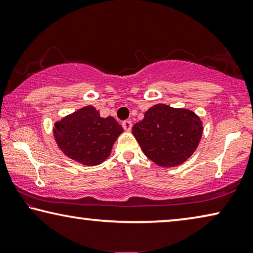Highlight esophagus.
I'll use <instances>...</instances> for the list:
<instances>
[{
  "label": "esophagus",
  "mask_w": 253,
  "mask_h": 253,
  "mask_svg": "<svg viewBox=\"0 0 253 253\" xmlns=\"http://www.w3.org/2000/svg\"><path fill=\"white\" fill-rule=\"evenodd\" d=\"M123 127L125 130L129 131L131 129V122H129V120H125V122H123Z\"/></svg>",
  "instance_id": "1"
}]
</instances>
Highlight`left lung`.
Returning <instances> with one entry per match:
<instances>
[{"label":"left lung","mask_w":253,"mask_h":253,"mask_svg":"<svg viewBox=\"0 0 253 253\" xmlns=\"http://www.w3.org/2000/svg\"><path fill=\"white\" fill-rule=\"evenodd\" d=\"M146 157L160 167L182 165L197 150L202 122L193 111L156 104L131 128Z\"/></svg>","instance_id":"1"}]
</instances>
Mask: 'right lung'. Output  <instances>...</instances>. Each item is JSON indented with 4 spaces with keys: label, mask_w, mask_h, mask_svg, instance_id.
I'll return each mask as SVG.
<instances>
[{
    "label": "right lung",
    "mask_w": 253,
    "mask_h": 253,
    "mask_svg": "<svg viewBox=\"0 0 253 253\" xmlns=\"http://www.w3.org/2000/svg\"><path fill=\"white\" fill-rule=\"evenodd\" d=\"M123 131L114 117L102 118L92 105L63 117L53 127L59 149L68 158L85 166L102 164Z\"/></svg>",
    "instance_id": "add662e5"
}]
</instances>
